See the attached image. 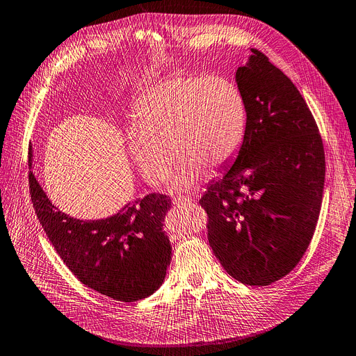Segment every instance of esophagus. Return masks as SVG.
Wrapping results in <instances>:
<instances>
[{"label": "esophagus", "instance_id": "34e87169", "mask_svg": "<svg viewBox=\"0 0 356 356\" xmlns=\"http://www.w3.org/2000/svg\"><path fill=\"white\" fill-rule=\"evenodd\" d=\"M195 199L193 197H188V196H177L173 199L175 204H186V203H192Z\"/></svg>", "mask_w": 356, "mask_h": 356}]
</instances>
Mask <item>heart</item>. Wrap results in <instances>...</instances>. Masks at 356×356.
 <instances>
[{"label":"heart","mask_w":356,"mask_h":356,"mask_svg":"<svg viewBox=\"0 0 356 356\" xmlns=\"http://www.w3.org/2000/svg\"><path fill=\"white\" fill-rule=\"evenodd\" d=\"M248 127L242 91L220 76L173 74L134 102L127 153L147 183L170 177L175 192L188 191L239 153ZM174 152H172L171 150Z\"/></svg>","instance_id":"heart-1"}]
</instances>
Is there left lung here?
Returning <instances> with one entry per match:
<instances>
[{
    "label": "left lung",
    "mask_w": 356,
    "mask_h": 356,
    "mask_svg": "<svg viewBox=\"0 0 356 356\" xmlns=\"http://www.w3.org/2000/svg\"><path fill=\"white\" fill-rule=\"evenodd\" d=\"M236 84L248 107L243 145L200 204L225 270L243 285L266 286L288 275L311 243L325 153L309 107L265 54L252 50Z\"/></svg>",
    "instance_id": "1"
}]
</instances>
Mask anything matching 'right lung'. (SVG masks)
Masks as SVG:
<instances>
[{"instance_id":"1","label":"right lung","mask_w":356,"mask_h":356,"mask_svg":"<svg viewBox=\"0 0 356 356\" xmlns=\"http://www.w3.org/2000/svg\"><path fill=\"white\" fill-rule=\"evenodd\" d=\"M30 149V193L37 218L65 266L86 286L120 302L154 293L164 282L172 245L164 219L172 200L147 195L104 219H77L53 204L38 183Z\"/></svg>"}]
</instances>
